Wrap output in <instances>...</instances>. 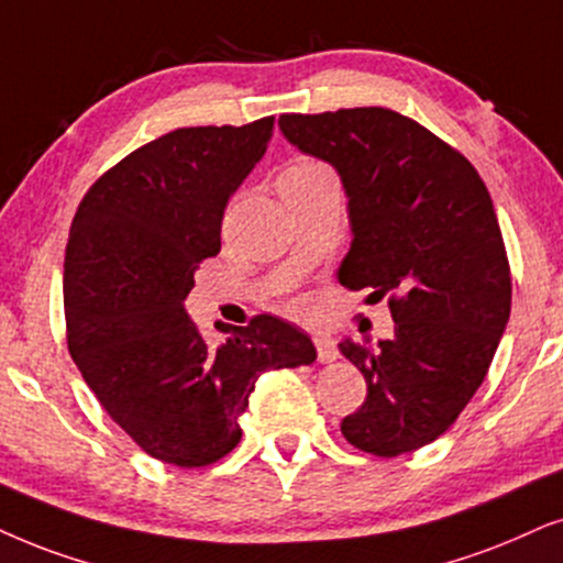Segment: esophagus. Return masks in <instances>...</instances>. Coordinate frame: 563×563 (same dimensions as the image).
<instances>
[{"instance_id": "esophagus-1", "label": "esophagus", "mask_w": 563, "mask_h": 563, "mask_svg": "<svg viewBox=\"0 0 563 563\" xmlns=\"http://www.w3.org/2000/svg\"><path fill=\"white\" fill-rule=\"evenodd\" d=\"M314 345H317V355H319V361H322V364H332V361L340 358L338 343H334L332 338H327V334H317Z\"/></svg>"}]
</instances>
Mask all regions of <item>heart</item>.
<instances>
[{
	"label": "heart",
	"mask_w": 563,
	"mask_h": 563,
	"mask_svg": "<svg viewBox=\"0 0 563 563\" xmlns=\"http://www.w3.org/2000/svg\"><path fill=\"white\" fill-rule=\"evenodd\" d=\"M322 174H327V168L322 166V163H317V161H309V158H303V161H294V163H290V166H288L286 170H283L280 181L311 179V176H322Z\"/></svg>",
	"instance_id": "obj_1"
}]
</instances>
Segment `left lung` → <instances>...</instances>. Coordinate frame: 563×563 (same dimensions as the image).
Wrapping results in <instances>:
<instances>
[{
    "mask_svg": "<svg viewBox=\"0 0 563 563\" xmlns=\"http://www.w3.org/2000/svg\"><path fill=\"white\" fill-rule=\"evenodd\" d=\"M277 124L343 181L353 241L338 280L389 296L395 319L389 340L340 343L368 387L340 431L376 457L431 444L478 393L509 322V262L486 184L465 155L379 106Z\"/></svg>",
    "mask_w": 563,
    "mask_h": 563,
    "instance_id": "left-lung-1",
    "label": "left lung"
}]
</instances>
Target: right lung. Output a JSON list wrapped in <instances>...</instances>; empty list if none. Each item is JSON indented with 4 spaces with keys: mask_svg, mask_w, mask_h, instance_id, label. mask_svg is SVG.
Masks as SVG:
<instances>
[{
    "mask_svg": "<svg viewBox=\"0 0 563 563\" xmlns=\"http://www.w3.org/2000/svg\"><path fill=\"white\" fill-rule=\"evenodd\" d=\"M275 117L187 126L119 161L82 197L64 257L67 345L98 402L151 457L205 467L241 439L260 374L317 361L275 317L210 345L184 309L199 262L220 252L229 199L267 151Z\"/></svg>",
    "mask_w": 563,
    "mask_h": 563,
    "instance_id": "right-lung-1",
    "label": "right lung"
}]
</instances>
